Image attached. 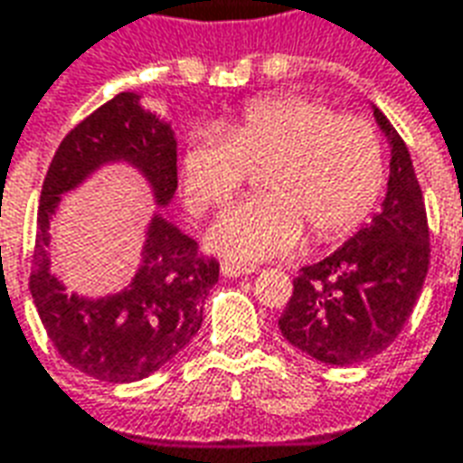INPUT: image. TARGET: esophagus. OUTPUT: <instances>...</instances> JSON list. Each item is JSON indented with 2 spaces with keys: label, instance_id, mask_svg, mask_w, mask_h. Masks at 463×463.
Listing matches in <instances>:
<instances>
[{
  "label": "esophagus",
  "instance_id": "esophagus-1",
  "mask_svg": "<svg viewBox=\"0 0 463 463\" xmlns=\"http://www.w3.org/2000/svg\"><path fill=\"white\" fill-rule=\"evenodd\" d=\"M247 274H254V267H244V264H234V261H222V277L237 279L247 277Z\"/></svg>",
  "mask_w": 463,
  "mask_h": 463
}]
</instances>
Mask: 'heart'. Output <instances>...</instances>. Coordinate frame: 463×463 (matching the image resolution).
<instances>
[{
  "label": "heart",
  "instance_id": "obj_1",
  "mask_svg": "<svg viewBox=\"0 0 463 463\" xmlns=\"http://www.w3.org/2000/svg\"><path fill=\"white\" fill-rule=\"evenodd\" d=\"M249 169L261 196L226 209L209 229V247L239 261L289 254L304 239L346 237L383 192V146L372 121L334 114L324 101L284 94L247 104L237 119L186 137L179 176L196 214L237 194Z\"/></svg>",
  "mask_w": 463,
  "mask_h": 463
}]
</instances>
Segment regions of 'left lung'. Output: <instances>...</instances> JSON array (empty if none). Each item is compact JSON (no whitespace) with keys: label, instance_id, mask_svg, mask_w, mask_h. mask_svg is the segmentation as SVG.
Instances as JSON below:
<instances>
[{"label":"left lung","instance_id":"8db88e82","mask_svg":"<svg viewBox=\"0 0 463 463\" xmlns=\"http://www.w3.org/2000/svg\"><path fill=\"white\" fill-rule=\"evenodd\" d=\"M372 114L389 144L382 212L334 254L301 267L279 319L291 346L334 366L366 362L394 342L429 271V226L414 164L382 109L372 104Z\"/></svg>","mask_w":463,"mask_h":463}]
</instances>
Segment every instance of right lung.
Instances as JSON below:
<instances>
[{"instance_id":"add662e5","label":"right lung","mask_w":463,"mask_h":463,"mask_svg":"<svg viewBox=\"0 0 463 463\" xmlns=\"http://www.w3.org/2000/svg\"><path fill=\"white\" fill-rule=\"evenodd\" d=\"M107 165H129L139 173L157 209L145 230L143 259L133 281L114 295L84 298L67 292L51 271L48 229L61 196ZM174 192L172 121L146 109L137 91H121L77 124L49 164L39 196L29 291L61 359L94 379L139 382L172 362L202 326L219 264L199 257L194 239L162 214Z\"/></svg>"}]
</instances>
